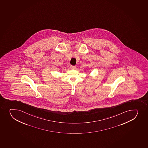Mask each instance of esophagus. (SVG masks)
I'll return each instance as SVG.
<instances>
[{
	"instance_id": "34e87169",
	"label": "esophagus",
	"mask_w": 148,
	"mask_h": 148,
	"mask_svg": "<svg viewBox=\"0 0 148 148\" xmlns=\"http://www.w3.org/2000/svg\"><path fill=\"white\" fill-rule=\"evenodd\" d=\"M76 68V67L75 66H70V69H75Z\"/></svg>"
}]
</instances>
